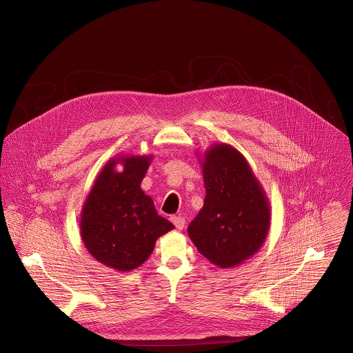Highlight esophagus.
<instances>
[{
    "label": "esophagus",
    "mask_w": 353,
    "mask_h": 353,
    "mask_svg": "<svg viewBox=\"0 0 353 353\" xmlns=\"http://www.w3.org/2000/svg\"><path fill=\"white\" fill-rule=\"evenodd\" d=\"M171 221L178 230H183L185 225H186V221L182 216H171Z\"/></svg>",
    "instance_id": "1"
}]
</instances>
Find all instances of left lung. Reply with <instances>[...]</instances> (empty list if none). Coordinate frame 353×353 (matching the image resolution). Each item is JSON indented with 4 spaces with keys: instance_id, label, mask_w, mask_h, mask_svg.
Returning <instances> with one entry per match:
<instances>
[{
    "instance_id": "8db88e82",
    "label": "left lung",
    "mask_w": 353,
    "mask_h": 353,
    "mask_svg": "<svg viewBox=\"0 0 353 353\" xmlns=\"http://www.w3.org/2000/svg\"><path fill=\"white\" fill-rule=\"evenodd\" d=\"M206 196L188 232L197 250L220 268H232L263 245L270 206L245 156L228 144L205 152Z\"/></svg>"
}]
</instances>
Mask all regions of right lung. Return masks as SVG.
I'll return each mask as SVG.
<instances>
[{
	"mask_svg": "<svg viewBox=\"0 0 353 353\" xmlns=\"http://www.w3.org/2000/svg\"><path fill=\"white\" fill-rule=\"evenodd\" d=\"M121 162L123 171L114 165ZM151 156H121L101 168L81 212L80 234L90 254L103 265L129 272L151 255L156 239L174 228L159 216L140 185Z\"/></svg>",
	"mask_w": 353,
	"mask_h": 353,
	"instance_id": "add662e5",
	"label": "right lung"
}]
</instances>
